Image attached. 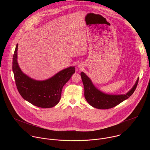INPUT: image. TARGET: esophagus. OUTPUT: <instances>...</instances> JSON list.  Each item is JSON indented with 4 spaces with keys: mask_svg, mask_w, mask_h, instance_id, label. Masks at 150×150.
Listing matches in <instances>:
<instances>
[{
    "mask_svg": "<svg viewBox=\"0 0 150 150\" xmlns=\"http://www.w3.org/2000/svg\"><path fill=\"white\" fill-rule=\"evenodd\" d=\"M78 67H79V68H81V64H79Z\"/></svg>",
    "mask_w": 150,
    "mask_h": 150,
    "instance_id": "esophagus-1",
    "label": "esophagus"
}]
</instances>
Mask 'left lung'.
Returning <instances> with one entry per match:
<instances>
[{
  "label": "left lung",
  "instance_id": "8db88e82",
  "mask_svg": "<svg viewBox=\"0 0 150 150\" xmlns=\"http://www.w3.org/2000/svg\"><path fill=\"white\" fill-rule=\"evenodd\" d=\"M81 76L84 87V96L85 99L90 105L98 109L113 108L127 99L135 91L139 81V78H138L134 87L126 94L111 95L105 94L98 90L94 86L90 78L83 72L81 73Z\"/></svg>",
  "mask_w": 150,
  "mask_h": 150
}]
</instances>
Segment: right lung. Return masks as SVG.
I'll use <instances>...</instances> for the list:
<instances>
[{
    "mask_svg": "<svg viewBox=\"0 0 150 150\" xmlns=\"http://www.w3.org/2000/svg\"><path fill=\"white\" fill-rule=\"evenodd\" d=\"M18 46L17 44L13 56L12 71L18 92L34 105L41 108H53L59 102L62 88L75 73V67L62 70L46 80L33 79L24 74L18 65Z\"/></svg>",
    "mask_w": 150,
    "mask_h": 150,
    "instance_id": "obj_1",
    "label": "right lung"
}]
</instances>
